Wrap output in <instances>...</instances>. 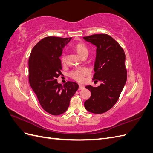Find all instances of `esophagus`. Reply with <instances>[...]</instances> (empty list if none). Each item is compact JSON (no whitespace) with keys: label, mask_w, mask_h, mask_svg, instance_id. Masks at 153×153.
I'll return each mask as SVG.
<instances>
[{"label":"esophagus","mask_w":153,"mask_h":153,"mask_svg":"<svg viewBox=\"0 0 153 153\" xmlns=\"http://www.w3.org/2000/svg\"><path fill=\"white\" fill-rule=\"evenodd\" d=\"M84 89V87L82 86V85H79V86H78V90H82Z\"/></svg>","instance_id":"34e87169"}]
</instances>
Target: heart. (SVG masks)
<instances>
[{
  "instance_id": "heart-1",
  "label": "heart",
  "mask_w": 153,
  "mask_h": 153,
  "mask_svg": "<svg viewBox=\"0 0 153 153\" xmlns=\"http://www.w3.org/2000/svg\"><path fill=\"white\" fill-rule=\"evenodd\" d=\"M73 48L78 53V55H79L82 57L85 56V55L87 56L88 53H89L88 48L86 46V45L84 44V43L80 42L75 44L73 46ZM66 55L64 53H62L61 57V61L62 63H64L66 61ZM89 73V70L87 68H78L71 71L70 73H69V76H70V77L72 78L73 79H74L75 80L81 82L84 80V77L86 75H87Z\"/></svg>"
}]
</instances>
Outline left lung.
<instances>
[{"label":"left lung","mask_w":153,"mask_h":153,"mask_svg":"<svg viewBox=\"0 0 153 153\" xmlns=\"http://www.w3.org/2000/svg\"><path fill=\"white\" fill-rule=\"evenodd\" d=\"M84 39L97 47L93 80L100 85H87L91 96L84 103L85 109L94 114H103L116 103L127 80L125 53L120 45L108 34H93Z\"/></svg>","instance_id":"left-lung-1"}]
</instances>
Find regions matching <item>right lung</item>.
I'll return each instance as SVG.
<instances>
[{
	"instance_id": "obj_1",
	"label": "right lung",
	"mask_w": 153,
	"mask_h": 153,
	"mask_svg": "<svg viewBox=\"0 0 153 153\" xmlns=\"http://www.w3.org/2000/svg\"><path fill=\"white\" fill-rule=\"evenodd\" d=\"M71 39L46 37L32 48L29 59L30 85L41 107L53 115L66 112L71 97L78 89L75 82L68 81L62 86L57 80L62 75L60 57Z\"/></svg>"
}]
</instances>
